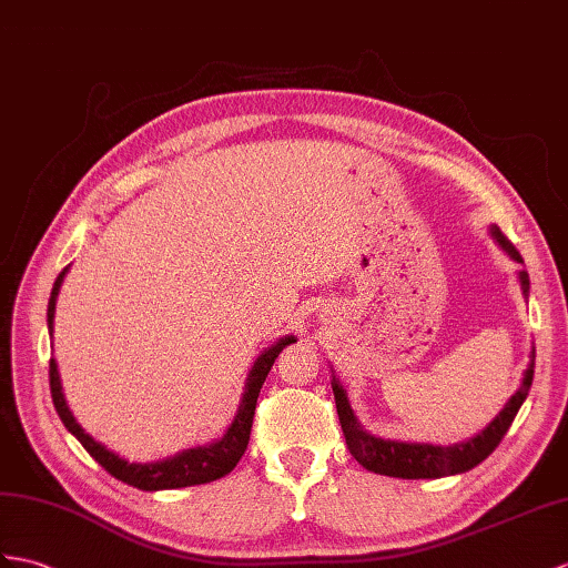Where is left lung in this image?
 <instances>
[{
  "label": "left lung",
  "mask_w": 568,
  "mask_h": 568,
  "mask_svg": "<svg viewBox=\"0 0 568 568\" xmlns=\"http://www.w3.org/2000/svg\"><path fill=\"white\" fill-rule=\"evenodd\" d=\"M491 236L499 241L504 251L523 262L520 253L516 251V245L510 243L501 229H491ZM520 284L525 292H528V274L520 272ZM532 373H535V354L530 358V366L525 371L523 385L516 390V395L508 399V405L499 412L484 432L467 440V444L444 448V446H424V444H397V440H383L366 434L362 426L356 424L354 412L347 403V395H344L342 385L335 381L332 383V393H335V403H337V414H339V424L344 432V440H347L349 453L354 458L362 463L366 469L376 475H388V477H403V479H436V477H446V475H458L465 473V469L477 467L484 458H489L494 448L501 444V438L506 436L508 426L514 424L516 414L523 405V399L528 397L530 385H532Z\"/></svg>",
  "instance_id": "obj_1"
}]
</instances>
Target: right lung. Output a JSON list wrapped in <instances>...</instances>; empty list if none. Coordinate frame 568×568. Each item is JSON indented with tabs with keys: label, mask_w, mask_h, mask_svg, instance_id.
Listing matches in <instances>:
<instances>
[{
	"label": "right lung",
	"mask_w": 568,
	"mask_h": 568,
	"mask_svg": "<svg viewBox=\"0 0 568 568\" xmlns=\"http://www.w3.org/2000/svg\"><path fill=\"white\" fill-rule=\"evenodd\" d=\"M64 272H60L58 280H54L52 294H50V303H48V327L52 329V317H54V298H58L60 284L64 280ZM296 342L294 337H284L282 342H276L272 349H267L265 354H260V358L255 362L251 376H247V390L241 403V409L233 419L231 428L226 432V436L216 440V444L206 446V448H192L175 455L171 460L163 463H154V465H140V463H128L118 458L115 453H110L105 446H101L99 440H93L84 428L77 424V419L69 412L64 395H62V385H60V373H58V364L50 358V393H52V403L54 409H58L62 424L72 432L79 444L89 450L91 458H95L101 467H105V473L113 475L115 479L130 484V487L144 489V491H159V489H180V487H195V484H206L221 479L224 475H229L233 467L239 465V460L243 458V453L247 448V440H251V428H253V417H255V405H257V395L262 383H265L267 373L274 364V358L280 356V352L288 344Z\"/></svg>",
	"instance_id": "obj_1"
}]
</instances>
